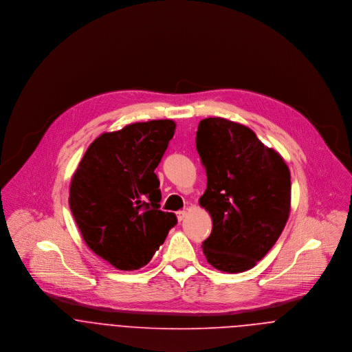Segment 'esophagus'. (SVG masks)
<instances>
[{
  "label": "esophagus",
  "instance_id": "obj_1",
  "mask_svg": "<svg viewBox=\"0 0 352 352\" xmlns=\"http://www.w3.org/2000/svg\"><path fill=\"white\" fill-rule=\"evenodd\" d=\"M176 215H177V219H179V221H183V219L186 218V215H187V211H186V210H180V211L176 212Z\"/></svg>",
  "mask_w": 352,
  "mask_h": 352
}]
</instances>
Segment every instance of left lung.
<instances>
[{
	"label": "left lung",
	"instance_id": "1",
	"mask_svg": "<svg viewBox=\"0 0 352 352\" xmlns=\"http://www.w3.org/2000/svg\"><path fill=\"white\" fill-rule=\"evenodd\" d=\"M197 149L207 175L199 203L212 219L203 253L219 271H247L285 229L290 170L280 154L264 146L251 129L223 118L201 120Z\"/></svg>",
	"mask_w": 352,
	"mask_h": 352
}]
</instances>
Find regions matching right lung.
Returning <instances> with one entry per match:
<instances>
[{
  "mask_svg": "<svg viewBox=\"0 0 352 352\" xmlns=\"http://www.w3.org/2000/svg\"><path fill=\"white\" fill-rule=\"evenodd\" d=\"M175 129L173 120L162 119L104 133L73 175L69 206L81 236L118 270L146 265L177 222L160 210L154 173Z\"/></svg>",
  "mask_w": 352,
  "mask_h": 352,
  "instance_id": "obj_1",
  "label": "right lung"
}]
</instances>
